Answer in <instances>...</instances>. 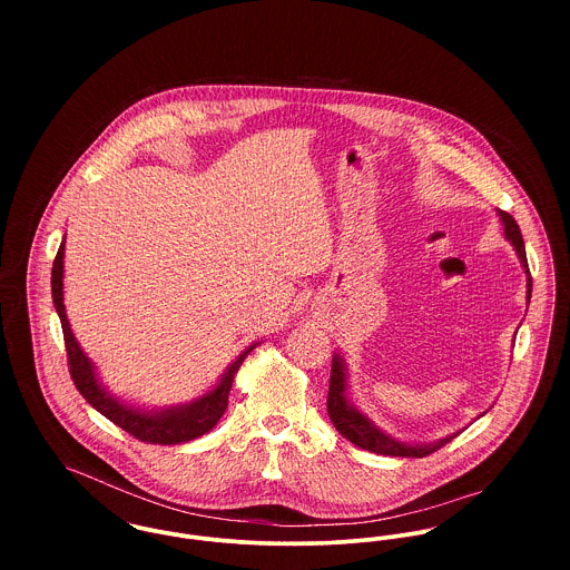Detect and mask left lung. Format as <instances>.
<instances>
[{"label": "left lung", "instance_id": "1", "mask_svg": "<svg viewBox=\"0 0 570 570\" xmlns=\"http://www.w3.org/2000/svg\"><path fill=\"white\" fill-rule=\"evenodd\" d=\"M502 224H504V237L513 244L518 258L522 263V267L527 269V298H531V274H529V263H527V252H524V242H522V233L520 226L515 224V219L504 213L498 210ZM326 412L328 419L333 421L335 430L351 441L353 445L368 450L373 454H384V456H407V459H423L432 452H436L439 448H443L445 443H450L456 434H450L445 439H439L436 443H428V445H410L395 441L393 436L384 434L368 416H364L357 407L351 406V402L346 400V368L340 355H333L331 362V380H328V397H326Z\"/></svg>", "mask_w": 570, "mask_h": 570}]
</instances>
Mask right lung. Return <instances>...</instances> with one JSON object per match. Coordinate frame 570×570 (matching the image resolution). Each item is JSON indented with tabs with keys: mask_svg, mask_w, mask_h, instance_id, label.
Instances as JSON below:
<instances>
[{
	"mask_svg": "<svg viewBox=\"0 0 570 570\" xmlns=\"http://www.w3.org/2000/svg\"><path fill=\"white\" fill-rule=\"evenodd\" d=\"M63 249L66 247L61 244L57 252V258H55V265H52V301H55L57 314L61 318L70 375H72L77 391L87 400V404L96 407L102 416H107L118 428H122L125 432H129L131 436H136L138 441H145V443L177 445V443H186V441H193V439L210 432L217 425V421L222 419V414L226 412L235 375H237L239 366L244 364L247 353L256 344L245 348L244 353L228 366V371L224 373V377L210 393H206L204 397H199L186 406L166 407L160 412H154V410L147 412L140 407L125 406L118 400H114L111 395H107V391L98 384L94 366L87 360V355L82 353L72 328H70V323H68L66 305H63Z\"/></svg>",
	"mask_w": 570,
	"mask_h": 570,
	"instance_id": "obj_1",
	"label": "right lung"
}]
</instances>
